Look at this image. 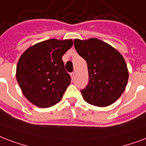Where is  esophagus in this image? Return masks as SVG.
<instances>
[{
  "label": "esophagus",
  "mask_w": 146,
  "mask_h": 146,
  "mask_svg": "<svg viewBox=\"0 0 146 146\" xmlns=\"http://www.w3.org/2000/svg\"><path fill=\"white\" fill-rule=\"evenodd\" d=\"M72 78H74V76H75V72H72Z\"/></svg>",
  "instance_id": "esophagus-1"
}]
</instances>
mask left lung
<instances>
[{
	"label": "left lung",
	"mask_w": 146,
	"mask_h": 146,
	"mask_svg": "<svg viewBox=\"0 0 146 146\" xmlns=\"http://www.w3.org/2000/svg\"><path fill=\"white\" fill-rule=\"evenodd\" d=\"M77 52L87 62L89 83L81 90L86 102L104 107L113 104L125 91L129 71L116 48L96 38L74 40Z\"/></svg>",
	"instance_id": "obj_1"
}]
</instances>
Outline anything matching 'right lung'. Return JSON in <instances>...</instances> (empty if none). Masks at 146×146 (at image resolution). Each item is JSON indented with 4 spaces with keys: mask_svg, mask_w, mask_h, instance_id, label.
Listing matches in <instances>:
<instances>
[{
    "mask_svg": "<svg viewBox=\"0 0 146 146\" xmlns=\"http://www.w3.org/2000/svg\"><path fill=\"white\" fill-rule=\"evenodd\" d=\"M72 45L71 39H51L30 46L21 55L16 78L25 98L33 104L48 108L62 100L71 83L62 56Z\"/></svg>",
    "mask_w": 146,
    "mask_h": 146,
    "instance_id": "obj_1",
    "label": "right lung"
}]
</instances>
